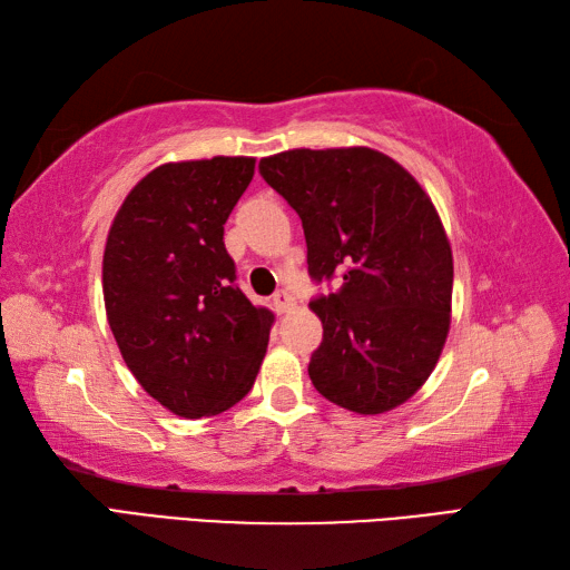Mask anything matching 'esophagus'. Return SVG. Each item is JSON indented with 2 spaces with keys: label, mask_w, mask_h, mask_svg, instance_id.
Here are the masks:
<instances>
[{
  "label": "esophagus",
  "mask_w": 570,
  "mask_h": 570,
  "mask_svg": "<svg viewBox=\"0 0 570 570\" xmlns=\"http://www.w3.org/2000/svg\"><path fill=\"white\" fill-rule=\"evenodd\" d=\"M272 306H274L278 316H282V313H288L294 308V298H292V294H286V292H276L272 296Z\"/></svg>",
  "instance_id": "34e87169"
}]
</instances>
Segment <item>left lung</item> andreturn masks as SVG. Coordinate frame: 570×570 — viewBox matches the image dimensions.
<instances>
[{"instance_id":"1","label":"left lung","mask_w":570,"mask_h":570,"mask_svg":"<svg viewBox=\"0 0 570 570\" xmlns=\"http://www.w3.org/2000/svg\"><path fill=\"white\" fill-rule=\"evenodd\" d=\"M259 171L301 217L311 276L343 274L341 292L311 301L323 323L313 386L362 416L404 404L451 331L453 252L431 196L370 147L288 149Z\"/></svg>"}]
</instances>
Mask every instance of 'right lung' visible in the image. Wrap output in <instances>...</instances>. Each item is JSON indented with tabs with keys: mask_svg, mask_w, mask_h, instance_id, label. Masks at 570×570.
Here are the masks:
<instances>
[{
	"mask_svg": "<svg viewBox=\"0 0 570 570\" xmlns=\"http://www.w3.org/2000/svg\"><path fill=\"white\" fill-rule=\"evenodd\" d=\"M252 156L168 161L127 193L105 242L107 323L129 372L184 419L223 414L252 390L274 313L235 286L223 225Z\"/></svg>",
	"mask_w": 570,
	"mask_h": 570,
	"instance_id": "add662e5",
	"label": "right lung"
}]
</instances>
